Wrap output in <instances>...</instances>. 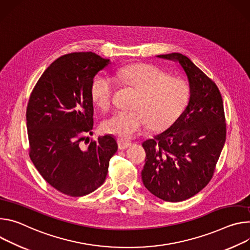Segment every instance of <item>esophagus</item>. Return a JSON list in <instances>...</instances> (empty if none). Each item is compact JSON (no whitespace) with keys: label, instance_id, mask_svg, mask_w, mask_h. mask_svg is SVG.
I'll use <instances>...</instances> for the list:
<instances>
[{"label":"esophagus","instance_id":"34e87169","mask_svg":"<svg viewBox=\"0 0 250 250\" xmlns=\"http://www.w3.org/2000/svg\"><path fill=\"white\" fill-rule=\"evenodd\" d=\"M117 142H118V148L120 150H125V149L129 148L132 145V143L130 141H127V140H124V139H118Z\"/></svg>","mask_w":250,"mask_h":250}]
</instances>
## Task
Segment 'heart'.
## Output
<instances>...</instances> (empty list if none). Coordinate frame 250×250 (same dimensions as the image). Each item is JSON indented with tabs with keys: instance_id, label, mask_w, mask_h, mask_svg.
Returning a JSON list of instances; mask_svg holds the SVG:
<instances>
[{
	"instance_id": "heart-1",
	"label": "heart",
	"mask_w": 250,
	"mask_h": 250,
	"mask_svg": "<svg viewBox=\"0 0 250 250\" xmlns=\"http://www.w3.org/2000/svg\"><path fill=\"white\" fill-rule=\"evenodd\" d=\"M114 77L121 83L137 90L132 110L116 111L102 123L105 133L131 139L147 127L162 130L171 125L184 111L189 99L188 82L160 67L148 63H134L115 70ZM114 91L112 79L96 77L91 86L95 104L107 110Z\"/></svg>"
}]
</instances>
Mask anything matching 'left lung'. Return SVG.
Masks as SVG:
<instances>
[{"label": "left lung", "instance_id": "1", "mask_svg": "<svg viewBox=\"0 0 250 250\" xmlns=\"http://www.w3.org/2000/svg\"><path fill=\"white\" fill-rule=\"evenodd\" d=\"M180 63L189 86V100L180 117L142 146L146 160L142 181L166 202H182L211 180L227 137L224 102L215 83L182 53L157 55Z\"/></svg>", "mask_w": 250, "mask_h": 250}]
</instances>
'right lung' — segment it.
Instances as JSON below:
<instances>
[{"label":"right lung","instance_id":"1","mask_svg":"<svg viewBox=\"0 0 250 250\" xmlns=\"http://www.w3.org/2000/svg\"><path fill=\"white\" fill-rule=\"evenodd\" d=\"M109 63L90 51L62 55L44 70L27 103L31 160L42 177L66 196L82 197L98 188L118 149L111 135L81 148L94 124L93 78Z\"/></svg>","mask_w":250,"mask_h":250}]
</instances>
